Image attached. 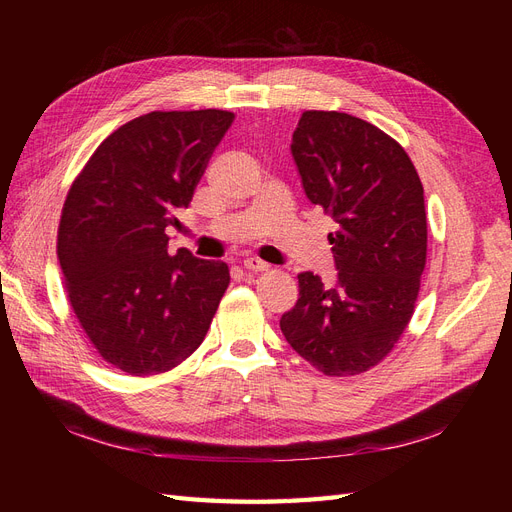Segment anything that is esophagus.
Wrapping results in <instances>:
<instances>
[{
  "label": "esophagus",
  "instance_id": "1",
  "mask_svg": "<svg viewBox=\"0 0 512 512\" xmlns=\"http://www.w3.org/2000/svg\"><path fill=\"white\" fill-rule=\"evenodd\" d=\"M243 269H245V271L260 273V271H267L269 265H267V262L258 260V258H247V260H243Z\"/></svg>",
  "mask_w": 512,
  "mask_h": 512
}]
</instances>
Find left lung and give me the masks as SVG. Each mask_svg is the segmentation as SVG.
<instances>
[{
    "label": "left lung",
    "mask_w": 512,
    "mask_h": 512,
    "mask_svg": "<svg viewBox=\"0 0 512 512\" xmlns=\"http://www.w3.org/2000/svg\"><path fill=\"white\" fill-rule=\"evenodd\" d=\"M290 151L309 203L337 224V277L327 286L299 273V301L280 327L322 374H361L393 350L414 312L427 258L423 185L391 136L346 113H303Z\"/></svg>",
    "instance_id": "left-lung-1"
}]
</instances>
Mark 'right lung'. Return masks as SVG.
Instances as JSON below:
<instances>
[{
	"label": "right lung",
	"instance_id": "obj_1",
	"mask_svg": "<svg viewBox=\"0 0 512 512\" xmlns=\"http://www.w3.org/2000/svg\"><path fill=\"white\" fill-rule=\"evenodd\" d=\"M228 111H153L96 149L61 211L57 254L76 318L106 363L162 374L203 344L228 288L222 260L168 254Z\"/></svg>",
	"mask_w": 512,
	"mask_h": 512
}]
</instances>
